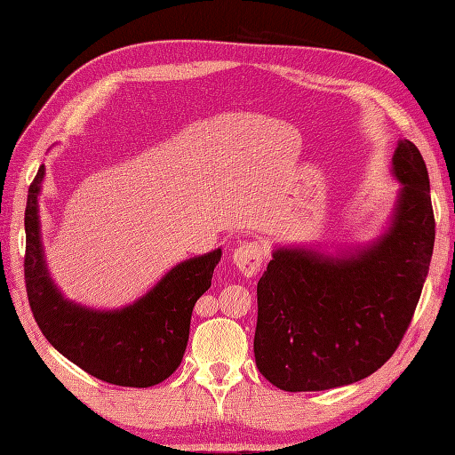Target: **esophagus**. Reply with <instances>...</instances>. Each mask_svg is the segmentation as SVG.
<instances>
[{"label":"esophagus","instance_id":"34e87169","mask_svg":"<svg viewBox=\"0 0 455 455\" xmlns=\"http://www.w3.org/2000/svg\"><path fill=\"white\" fill-rule=\"evenodd\" d=\"M266 259V246L259 243H243L233 252V262L244 277H254Z\"/></svg>","mask_w":455,"mask_h":455}]
</instances>
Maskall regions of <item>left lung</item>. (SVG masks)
Segmentation results:
<instances>
[{"instance_id":"1","label":"left lung","mask_w":455,"mask_h":455,"mask_svg":"<svg viewBox=\"0 0 455 455\" xmlns=\"http://www.w3.org/2000/svg\"><path fill=\"white\" fill-rule=\"evenodd\" d=\"M393 172L403 183L393 227L352 258L282 248L258 282L254 355L283 391H324L360 381L389 360L419 305L436 220L420 150L401 140Z\"/></svg>"}]
</instances>
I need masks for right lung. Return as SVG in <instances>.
Masks as SVG:
<instances>
[{
  "label": "right lung",
  "mask_w": 455,
  "mask_h": 455,
  "mask_svg": "<svg viewBox=\"0 0 455 455\" xmlns=\"http://www.w3.org/2000/svg\"><path fill=\"white\" fill-rule=\"evenodd\" d=\"M44 166L28 186L25 209V287L44 338L85 373L119 387H152L178 370L189 338L191 311L211 287L220 250L181 262L142 297L115 313L62 299L46 275L38 238L36 196Z\"/></svg>",
  "instance_id": "right-lung-1"
}]
</instances>
